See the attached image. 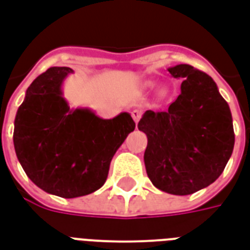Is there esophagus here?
Returning a JSON list of instances; mask_svg holds the SVG:
<instances>
[{"instance_id":"34e87169","label":"esophagus","mask_w":250,"mask_h":250,"mask_svg":"<svg viewBox=\"0 0 250 250\" xmlns=\"http://www.w3.org/2000/svg\"><path fill=\"white\" fill-rule=\"evenodd\" d=\"M131 115H132V118H134L135 123H138V122L140 120V118H142V111L132 110L131 111Z\"/></svg>"}]
</instances>
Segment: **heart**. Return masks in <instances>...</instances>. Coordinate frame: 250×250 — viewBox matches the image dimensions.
Wrapping results in <instances>:
<instances>
[{
    "label": "heart",
    "mask_w": 250,
    "mask_h": 250,
    "mask_svg": "<svg viewBox=\"0 0 250 250\" xmlns=\"http://www.w3.org/2000/svg\"><path fill=\"white\" fill-rule=\"evenodd\" d=\"M144 86H146V87L151 88V87H153V83L152 82H147L146 84H144ZM158 94L160 95V97H164V95L167 94V90H166V88H160V90L158 91Z\"/></svg>",
    "instance_id": "heart-1"
}]
</instances>
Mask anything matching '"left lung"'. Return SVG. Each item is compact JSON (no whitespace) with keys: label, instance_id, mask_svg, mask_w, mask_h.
I'll list each match as a JSON object with an SVG mask.
<instances>
[{"label":"left lung","instance_id":"8db88e82","mask_svg":"<svg viewBox=\"0 0 250 250\" xmlns=\"http://www.w3.org/2000/svg\"><path fill=\"white\" fill-rule=\"evenodd\" d=\"M182 79L167 111H146L138 128L147 135L144 164L149 180L171 195H191L216 182L232 156L234 131L217 84L189 64L168 67Z\"/></svg>","mask_w":250,"mask_h":250}]
</instances>
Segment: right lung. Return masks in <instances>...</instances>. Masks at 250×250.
Listing matches in <instances>:
<instances>
[{"label":"right lung","instance_id":"add662e5","mask_svg":"<svg viewBox=\"0 0 250 250\" xmlns=\"http://www.w3.org/2000/svg\"><path fill=\"white\" fill-rule=\"evenodd\" d=\"M73 73L70 67H50L33 81L17 110L13 134L27 177L64 199L99 189L111 159L135 130L128 112L103 119L87 107L70 108L62 86Z\"/></svg>","mask_w":250,"mask_h":250}]
</instances>
